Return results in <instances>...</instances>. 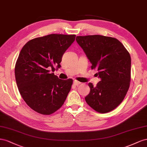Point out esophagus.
Masks as SVG:
<instances>
[{"instance_id":"esophagus-1","label":"esophagus","mask_w":147,"mask_h":147,"mask_svg":"<svg viewBox=\"0 0 147 147\" xmlns=\"http://www.w3.org/2000/svg\"><path fill=\"white\" fill-rule=\"evenodd\" d=\"M73 84H74V85H75V86H78V85H79V84H81V82H79V81H76V80H74V81H73Z\"/></svg>"}]
</instances>
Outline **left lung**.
Listing matches in <instances>:
<instances>
[{
  "instance_id": "8db88e82",
  "label": "left lung",
  "mask_w": 147,
  "mask_h": 147,
  "mask_svg": "<svg viewBox=\"0 0 147 147\" xmlns=\"http://www.w3.org/2000/svg\"><path fill=\"white\" fill-rule=\"evenodd\" d=\"M76 40L101 79L96 86L89 83L86 102L100 113L111 111L123 102L131 81V59L116 38L101 35L77 36Z\"/></svg>"
}]
</instances>
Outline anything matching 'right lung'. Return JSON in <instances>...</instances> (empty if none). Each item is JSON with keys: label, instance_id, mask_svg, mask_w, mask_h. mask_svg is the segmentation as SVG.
Instances as JSON below:
<instances>
[{"label": "right lung", "instance_id": "obj_1", "mask_svg": "<svg viewBox=\"0 0 147 147\" xmlns=\"http://www.w3.org/2000/svg\"><path fill=\"white\" fill-rule=\"evenodd\" d=\"M76 35L52 34L33 39L25 44L16 61L15 74L22 98L33 110L49 115L63 105L73 80H63L54 72L61 67L66 50Z\"/></svg>", "mask_w": 147, "mask_h": 147}]
</instances>
